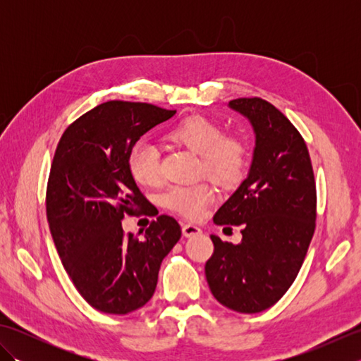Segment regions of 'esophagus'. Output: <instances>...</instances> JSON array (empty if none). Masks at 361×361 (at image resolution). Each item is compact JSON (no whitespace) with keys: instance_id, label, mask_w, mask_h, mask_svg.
I'll use <instances>...</instances> for the list:
<instances>
[{"instance_id":"obj_1","label":"esophagus","mask_w":361,"mask_h":361,"mask_svg":"<svg viewBox=\"0 0 361 361\" xmlns=\"http://www.w3.org/2000/svg\"><path fill=\"white\" fill-rule=\"evenodd\" d=\"M181 229H183V235L185 237H192V235H198L202 233L200 228L195 225H190V224H185Z\"/></svg>"}]
</instances>
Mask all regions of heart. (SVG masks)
Returning a JSON list of instances; mask_svg holds the SVG:
<instances>
[{
    "instance_id": "obj_1",
    "label": "heart",
    "mask_w": 361,
    "mask_h": 361,
    "mask_svg": "<svg viewBox=\"0 0 361 361\" xmlns=\"http://www.w3.org/2000/svg\"><path fill=\"white\" fill-rule=\"evenodd\" d=\"M169 142L183 145L198 153L200 173L224 186H231L242 178L248 164V145L243 136L234 132H221L220 122L204 114H190L180 119L164 133ZM128 166L133 178L142 186H157L161 181L159 152L147 141L136 142L128 155ZM217 192L211 183L197 181L176 185L167 190L163 203L178 216L198 220L216 202Z\"/></svg>"
}]
</instances>
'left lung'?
I'll return each instance as SVG.
<instances>
[{
    "instance_id": "8db88e82",
    "label": "left lung",
    "mask_w": 361,
    "mask_h": 361,
    "mask_svg": "<svg viewBox=\"0 0 361 361\" xmlns=\"http://www.w3.org/2000/svg\"><path fill=\"white\" fill-rule=\"evenodd\" d=\"M250 119L256 149L250 173L214 216L240 225L242 242L211 235L204 274L214 298L240 313L270 309L301 270L317 226V185L310 155L296 127L260 97L229 101Z\"/></svg>"
}]
</instances>
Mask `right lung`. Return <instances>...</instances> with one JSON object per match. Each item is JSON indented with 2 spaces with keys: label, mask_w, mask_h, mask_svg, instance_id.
Masks as SVG:
<instances>
[{
  "label": "right lung",
  "mask_w": 361,
  "mask_h": 361,
  "mask_svg": "<svg viewBox=\"0 0 361 361\" xmlns=\"http://www.w3.org/2000/svg\"><path fill=\"white\" fill-rule=\"evenodd\" d=\"M175 113L145 102H104L66 127L54 153L46 217L71 282L99 312L127 315L147 304L161 262L181 237L178 221L166 214L150 221L142 239L121 224L149 206L130 172V150Z\"/></svg>",
  "instance_id": "1"
}]
</instances>
